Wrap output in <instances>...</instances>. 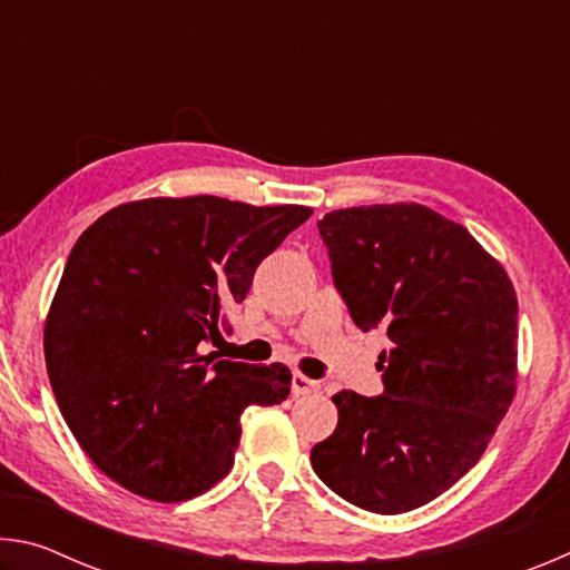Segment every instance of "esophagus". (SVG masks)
Returning a JSON list of instances; mask_svg holds the SVG:
<instances>
[{
  "instance_id": "34e87169",
  "label": "esophagus",
  "mask_w": 570,
  "mask_h": 570,
  "mask_svg": "<svg viewBox=\"0 0 570 570\" xmlns=\"http://www.w3.org/2000/svg\"><path fill=\"white\" fill-rule=\"evenodd\" d=\"M292 392L296 397H304V394H312V392H320V382L304 377V374H294L292 377Z\"/></svg>"
}]
</instances>
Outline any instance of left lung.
I'll return each instance as SVG.
<instances>
[{
    "instance_id": "1",
    "label": "left lung",
    "mask_w": 570,
    "mask_h": 570,
    "mask_svg": "<svg viewBox=\"0 0 570 570\" xmlns=\"http://www.w3.org/2000/svg\"><path fill=\"white\" fill-rule=\"evenodd\" d=\"M320 234L354 324L392 350L380 397L334 394L312 468L356 508L407 513L475 465L515 397V288L465 226L420 204L332 210Z\"/></svg>"
}]
</instances>
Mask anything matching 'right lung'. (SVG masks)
<instances>
[{"label": "right lung", "mask_w": 570, "mask_h": 570, "mask_svg": "<svg viewBox=\"0 0 570 570\" xmlns=\"http://www.w3.org/2000/svg\"><path fill=\"white\" fill-rule=\"evenodd\" d=\"M312 216L218 196L146 198L77 238L45 322V362L75 440L130 493L180 503L228 475L248 404H282L284 364L200 354L228 332L256 266Z\"/></svg>", "instance_id": "right-lung-1"}]
</instances>
